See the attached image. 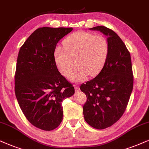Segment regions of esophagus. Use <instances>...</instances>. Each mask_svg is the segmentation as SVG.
Returning <instances> with one entry per match:
<instances>
[{"mask_svg":"<svg viewBox=\"0 0 149 149\" xmlns=\"http://www.w3.org/2000/svg\"><path fill=\"white\" fill-rule=\"evenodd\" d=\"M74 87H75V90H76V91H80V87H79L78 85L76 84V85H74Z\"/></svg>","mask_w":149,"mask_h":149,"instance_id":"esophagus-1","label":"esophagus"}]
</instances>
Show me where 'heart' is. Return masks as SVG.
<instances>
[{
	"label": "heart",
	"mask_w": 149,
	"mask_h": 149,
	"mask_svg": "<svg viewBox=\"0 0 149 149\" xmlns=\"http://www.w3.org/2000/svg\"><path fill=\"white\" fill-rule=\"evenodd\" d=\"M64 47H57L54 56L58 70L64 76H70L76 59V68L70 77L72 81H82L95 76L102 71L109 54L106 37L87 31H78L67 37Z\"/></svg>",
	"instance_id": "1"
}]
</instances>
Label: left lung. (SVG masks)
Masks as SVG:
<instances>
[{"label": "left lung", "instance_id": "left-lung-1", "mask_svg": "<svg viewBox=\"0 0 149 149\" xmlns=\"http://www.w3.org/2000/svg\"><path fill=\"white\" fill-rule=\"evenodd\" d=\"M108 36L109 54L97 76L80 85L86 101L84 120L91 127L104 129L120 120L127 109L133 86L131 55L118 35L104 26L91 28Z\"/></svg>", "mask_w": 149, "mask_h": 149}]
</instances>
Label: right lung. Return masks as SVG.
Masks as SVG:
<instances>
[{
    "label": "right lung",
    "instance_id": "1",
    "mask_svg": "<svg viewBox=\"0 0 149 149\" xmlns=\"http://www.w3.org/2000/svg\"><path fill=\"white\" fill-rule=\"evenodd\" d=\"M72 27H40L20 47L15 73V94L22 113L34 127L57 128L63 120L62 102L75 93L58 71L54 53L58 41Z\"/></svg>",
    "mask_w": 149,
    "mask_h": 149
}]
</instances>
